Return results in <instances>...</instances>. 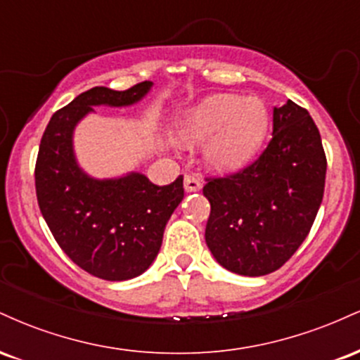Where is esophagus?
Masks as SVG:
<instances>
[{"instance_id": "obj_1", "label": "esophagus", "mask_w": 360, "mask_h": 360, "mask_svg": "<svg viewBox=\"0 0 360 360\" xmlns=\"http://www.w3.org/2000/svg\"><path fill=\"white\" fill-rule=\"evenodd\" d=\"M201 181H200V177L198 176H194V174H188V176H184V189L188 193H196V191H200L201 189Z\"/></svg>"}]
</instances>
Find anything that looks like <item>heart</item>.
Wrapping results in <instances>:
<instances>
[{"label":"heart","mask_w":360,"mask_h":360,"mask_svg":"<svg viewBox=\"0 0 360 360\" xmlns=\"http://www.w3.org/2000/svg\"><path fill=\"white\" fill-rule=\"evenodd\" d=\"M269 110L259 98L213 94L184 115L179 135L186 143L210 140L205 159L217 172L240 171L255 159L269 131Z\"/></svg>","instance_id":"b5f03b06"}]
</instances>
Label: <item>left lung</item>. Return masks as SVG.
<instances>
[{
  "label": "left lung",
  "instance_id": "left-lung-1",
  "mask_svg": "<svg viewBox=\"0 0 360 360\" xmlns=\"http://www.w3.org/2000/svg\"><path fill=\"white\" fill-rule=\"evenodd\" d=\"M326 157L304 108L288 100L272 115L266 150L237 174L208 179L206 245L240 276L278 271L298 250L323 200Z\"/></svg>",
  "mask_w": 360,
  "mask_h": 360
}]
</instances>
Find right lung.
I'll return each mask as SVG.
<instances>
[{"instance_id":"obj_1","label":"right lung","mask_w":360,"mask_h":360,"mask_svg":"<svg viewBox=\"0 0 360 360\" xmlns=\"http://www.w3.org/2000/svg\"><path fill=\"white\" fill-rule=\"evenodd\" d=\"M150 88L143 81L127 91L96 86L81 93L52 115L40 140L35 189L44 220L74 264L105 281L137 278L150 267L184 198L183 176L167 186L152 184L140 172L91 177L74 154V128L93 106H131Z\"/></svg>"}]
</instances>
